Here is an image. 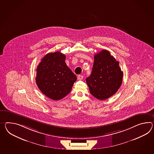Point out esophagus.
Wrapping results in <instances>:
<instances>
[{"mask_svg": "<svg viewBox=\"0 0 154 154\" xmlns=\"http://www.w3.org/2000/svg\"><path fill=\"white\" fill-rule=\"evenodd\" d=\"M83 77V76L82 75H79L77 76V79L79 80H81V79H82Z\"/></svg>", "mask_w": 154, "mask_h": 154, "instance_id": "esophagus-1", "label": "esophagus"}]
</instances>
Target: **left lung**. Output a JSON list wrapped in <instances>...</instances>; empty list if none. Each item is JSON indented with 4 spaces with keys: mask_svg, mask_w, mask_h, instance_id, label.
Here are the masks:
<instances>
[{
    "mask_svg": "<svg viewBox=\"0 0 154 154\" xmlns=\"http://www.w3.org/2000/svg\"><path fill=\"white\" fill-rule=\"evenodd\" d=\"M123 75L119 61L109 51L102 50L94 55L92 73L86 81L91 94L98 100H105L120 88Z\"/></svg>",
    "mask_w": 154,
    "mask_h": 154,
    "instance_id": "obj_1",
    "label": "left lung"
}]
</instances>
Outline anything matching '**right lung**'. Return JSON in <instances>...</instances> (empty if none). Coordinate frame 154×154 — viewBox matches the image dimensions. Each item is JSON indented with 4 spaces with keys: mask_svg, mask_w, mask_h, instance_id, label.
I'll use <instances>...</instances> for the list:
<instances>
[{
    "mask_svg": "<svg viewBox=\"0 0 154 154\" xmlns=\"http://www.w3.org/2000/svg\"><path fill=\"white\" fill-rule=\"evenodd\" d=\"M65 60L66 56L60 52L49 53L37 66L36 83L42 92L53 100L67 96L77 80Z\"/></svg>",
    "mask_w": 154,
    "mask_h": 154,
    "instance_id": "obj_1",
    "label": "right lung"
}]
</instances>
